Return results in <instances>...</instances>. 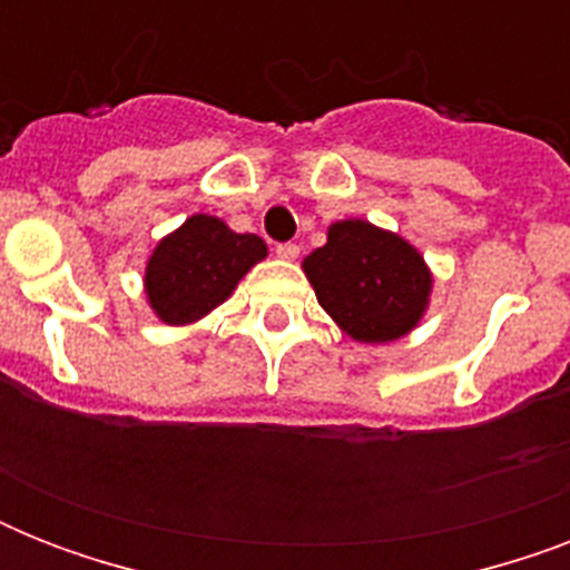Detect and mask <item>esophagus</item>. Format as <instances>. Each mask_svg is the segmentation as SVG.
I'll return each mask as SVG.
<instances>
[{"mask_svg": "<svg viewBox=\"0 0 570 570\" xmlns=\"http://www.w3.org/2000/svg\"><path fill=\"white\" fill-rule=\"evenodd\" d=\"M298 245H295V242H281V245H275V254L281 259H295L298 257Z\"/></svg>", "mask_w": 570, "mask_h": 570, "instance_id": "1", "label": "esophagus"}]
</instances>
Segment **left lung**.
<instances>
[{
    "label": "left lung",
    "mask_w": 570,
    "mask_h": 570,
    "mask_svg": "<svg viewBox=\"0 0 570 570\" xmlns=\"http://www.w3.org/2000/svg\"><path fill=\"white\" fill-rule=\"evenodd\" d=\"M322 311L357 343H390L423 320L432 272L423 254L390 230L348 218L302 263Z\"/></svg>",
    "instance_id": "8db88e82"
}]
</instances>
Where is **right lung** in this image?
Masks as SVG:
<instances>
[{
  "mask_svg": "<svg viewBox=\"0 0 570 570\" xmlns=\"http://www.w3.org/2000/svg\"><path fill=\"white\" fill-rule=\"evenodd\" d=\"M266 254L254 233H233L215 215H191L147 259V302L168 325H189L215 311Z\"/></svg>",
  "mask_w": 570,
  "mask_h": 570,
  "instance_id": "1",
  "label": "right lung"
}]
</instances>
